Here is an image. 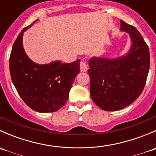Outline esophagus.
<instances>
[{"label": "esophagus", "instance_id": "obj_1", "mask_svg": "<svg viewBox=\"0 0 156 156\" xmlns=\"http://www.w3.org/2000/svg\"><path fill=\"white\" fill-rule=\"evenodd\" d=\"M80 70L81 72H86L87 70V65L86 64V62H81L80 63Z\"/></svg>", "mask_w": 156, "mask_h": 156}]
</instances>
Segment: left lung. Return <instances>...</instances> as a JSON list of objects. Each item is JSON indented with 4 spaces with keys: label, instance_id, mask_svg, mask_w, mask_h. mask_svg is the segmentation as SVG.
Returning a JSON list of instances; mask_svg holds the SVG:
<instances>
[{
    "label": "left lung",
    "instance_id": "left-lung-1",
    "mask_svg": "<svg viewBox=\"0 0 156 156\" xmlns=\"http://www.w3.org/2000/svg\"><path fill=\"white\" fill-rule=\"evenodd\" d=\"M120 30L130 36V47L125 54L89 60L91 98L105 111H118L133 103L142 94L149 73V50L140 33L122 20Z\"/></svg>",
    "mask_w": 156,
    "mask_h": 156
}]
</instances>
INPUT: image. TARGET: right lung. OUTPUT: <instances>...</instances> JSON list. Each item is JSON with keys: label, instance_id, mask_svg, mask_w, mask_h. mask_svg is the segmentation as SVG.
<instances>
[{"label": "right lung", "instance_id": "obj_1", "mask_svg": "<svg viewBox=\"0 0 156 156\" xmlns=\"http://www.w3.org/2000/svg\"><path fill=\"white\" fill-rule=\"evenodd\" d=\"M24 28L12 45L10 57L11 79L23 101L41 113L53 112L66 103L75 77L80 72V59L62 63L59 60L37 64L23 48L24 32L36 22Z\"/></svg>", "mask_w": 156, "mask_h": 156}]
</instances>
